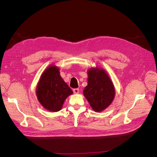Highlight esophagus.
Returning a JSON list of instances; mask_svg holds the SVG:
<instances>
[{"instance_id": "34e87169", "label": "esophagus", "mask_w": 157, "mask_h": 157, "mask_svg": "<svg viewBox=\"0 0 157 157\" xmlns=\"http://www.w3.org/2000/svg\"><path fill=\"white\" fill-rule=\"evenodd\" d=\"M73 91L74 94H78L79 93L78 88H75V89H73Z\"/></svg>"}]
</instances>
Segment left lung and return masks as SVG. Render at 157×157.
Returning <instances> with one entry per match:
<instances>
[{
    "instance_id": "8db88e82",
    "label": "left lung",
    "mask_w": 157,
    "mask_h": 157,
    "mask_svg": "<svg viewBox=\"0 0 157 157\" xmlns=\"http://www.w3.org/2000/svg\"><path fill=\"white\" fill-rule=\"evenodd\" d=\"M83 94L93 110L101 112L113 102L115 90L105 71L96 67L88 71V85L85 87Z\"/></svg>"
}]
</instances>
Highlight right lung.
<instances>
[{
  "label": "right lung",
  "mask_w": 157,
  "mask_h": 157,
  "mask_svg": "<svg viewBox=\"0 0 157 157\" xmlns=\"http://www.w3.org/2000/svg\"><path fill=\"white\" fill-rule=\"evenodd\" d=\"M36 94L38 100L46 109L57 112L61 110L65 99L73 91L59 75V69L50 65L41 75Z\"/></svg>",
  "instance_id": "1"
}]
</instances>
